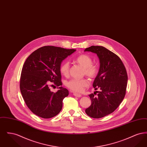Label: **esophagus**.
I'll use <instances>...</instances> for the list:
<instances>
[{"label": "esophagus", "mask_w": 147, "mask_h": 147, "mask_svg": "<svg viewBox=\"0 0 147 147\" xmlns=\"http://www.w3.org/2000/svg\"><path fill=\"white\" fill-rule=\"evenodd\" d=\"M73 95H74V96L78 97V98H80V97H82V95L80 94H78V93H76V92H75V93L73 94Z\"/></svg>", "instance_id": "esophagus-1"}]
</instances>
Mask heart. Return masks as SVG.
Returning <instances> with one entry per match:
<instances>
[{
	"instance_id": "b5f03b06",
	"label": "heart",
	"mask_w": 147,
	"mask_h": 147,
	"mask_svg": "<svg viewBox=\"0 0 147 147\" xmlns=\"http://www.w3.org/2000/svg\"><path fill=\"white\" fill-rule=\"evenodd\" d=\"M76 62L83 67V74L90 78L96 77L98 73V68L96 65L92 64V59L90 57L86 55H82L78 57L76 60ZM70 64L67 61L62 63L60 66V72L64 76H67L69 74ZM89 84V81L85 78L83 79H71L66 82L65 85L71 90L75 92H82L84 88Z\"/></svg>"
}]
</instances>
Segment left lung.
<instances>
[{
    "mask_svg": "<svg viewBox=\"0 0 147 147\" xmlns=\"http://www.w3.org/2000/svg\"><path fill=\"white\" fill-rule=\"evenodd\" d=\"M97 55L100 69L92 86L100 90L97 97L89 95L91 104L85 112L90 117L100 119L111 113L126 95L128 76L126 68L118 56L102 46H92L84 50Z\"/></svg>",
    "mask_w": 147,
    "mask_h": 147,
    "instance_id": "left-lung-1",
    "label": "left lung"
}]
</instances>
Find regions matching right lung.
<instances>
[{
  "label": "right lung",
  "mask_w": 147,
  "mask_h": 147,
  "mask_svg": "<svg viewBox=\"0 0 147 147\" xmlns=\"http://www.w3.org/2000/svg\"><path fill=\"white\" fill-rule=\"evenodd\" d=\"M76 49L43 46L28 56L21 71L20 89L28 109L36 115L50 119L62 109L63 100L69 94L61 85L60 66L62 62ZM59 86L56 93L50 91L49 84Z\"/></svg>",
  "instance_id": "1"
}]
</instances>
